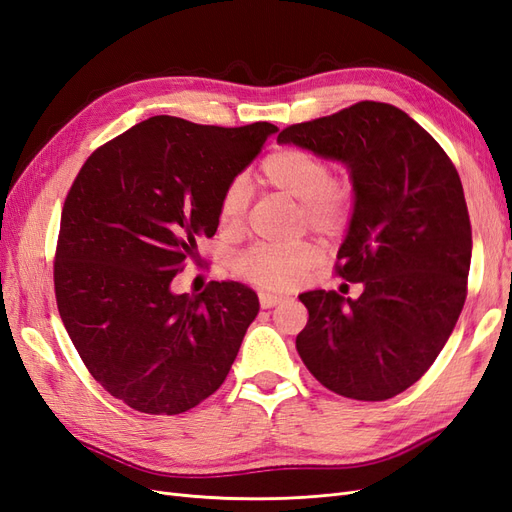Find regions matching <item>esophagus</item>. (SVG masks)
<instances>
[{"mask_svg":"<svg viewBox=\"0 0 512 512\" xmlns=\"http://www.w3.org/2000/svg\"><path fill=\"white\" fill-rule=\"evenodd\" d=\"M258 299H260V305H262V309H269V307H273V305H277V303H282V301L286 299V294H280V292H265V290H260V292H258Z\"/></svg>","mask_w":512,"mask_h":512,"instance_id":"34e87169","label":"esophagus"}]
</instances>
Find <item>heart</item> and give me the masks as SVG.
Instances as JSON below:
<instances>
[{"mask_svg": "<svg viewBox=\"0 0 512 512\" xmlns=\"http://www.w3.org/2000/svg\"><path fill=\"white\" fill-rule=\"evenodd\" d=\"M262 177L275 190L301 200L305 224L318 235L335 237L342 232L354 209V188L346 177H333L331 168L316 151L288 147L271 153L260 166ZM247 190L241 179L230 181L218 200V224L224 232H237L243 224ZM320 250L309 241L269 243L260 241L237 258L235 271L258 286L284 288L312 271Z\"/></svg>", "mask_w": 512, "mask_h": 512, "instance_id": "1", "label": "heart"}]
</instances>
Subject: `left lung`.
I'll list each match as a JSON object with an SVG mask.
<instances>
[{
    "instance_id": "1",
    "label": "left lung",
    "mask_w": 512,
    "mask_h": 512,
    "mask_svg": "<svg viewBox=\"0 0 512 512\" xmlns=\"http://www.w3.org/2000/svg\"><path fill=\"white\" fill-rule=\"evenodd\" d=\"M344 162L354 188L335 273L365 286L299 294L297 350L329 391L359 401L404 393L436 361L466 303L472 226L457 168L401 108L356 102L277 136Z\"/></svg>"
}]
</instances>
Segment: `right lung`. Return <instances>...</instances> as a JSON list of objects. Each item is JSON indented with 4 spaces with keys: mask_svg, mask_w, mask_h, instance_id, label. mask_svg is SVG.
Segmentation results:
<instances>
[{
    "mask_svg": "<svg viewBox=\"0 0 512 512\" xmlns=\"http://www.w3.org/2000/svg\"><path fill=\"white\" fill-rule=\"evenodd\" d=\"M273 123L200 126L156 115L98 147L61 211L55 299L104 391L145 414H181L220 389L258 297L239 282L175 294L173 277L218 230V200Z\"/></svg>",
    "mask_w": 512,
    "mask_h": 512,
    "instance_id": "1",
    "label": "right lung"
}]
</instances>
